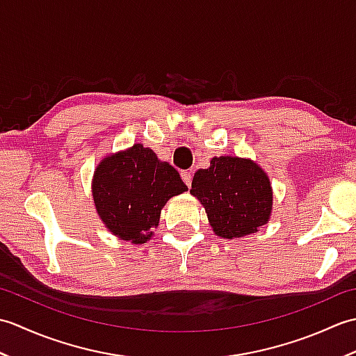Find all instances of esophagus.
<instances>
[{
    "mask_svg": "<svg viewBox=\"0 0 356 356\" xmlns=\"http://www.w3.org/2000/svg\"><path fill=\"white\" fill-rule=\"evenodd\" d=\"M180 176H182V180L185 182V185L190 188L191 186V182H193V176H191V171H182V174H180Z\"/></svg>",
    "mask_w": 356,
    "mask_h": 356,
    "instance_id": "esophagus-1",
    "label": "esophagus"
}]
</instances>
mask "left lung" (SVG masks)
<instances>
[{
  "instance_id": "1",
  "label": "left lung",
  "mask_w": 356,
  "mask_h": 356,
  "mask_svg": "<svg viewBox=\"0 0 356 356\" xmlns=\"http://www.w3.org/2000/svg\"><path fill=\"white\" fill-rule=\"evenodd\" d=\"M191 194L202 202L214 232L223 238L252 234L270 216L269 179L248 159L213 157L208 170L194 174Z\"/></svg>"
}]
</instances>
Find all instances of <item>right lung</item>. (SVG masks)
I'll list each match as a JSON object with an SVG mask.
<instances>
[{"instance_id":"add662e5","label":"right lung","mask_w":356,"mask_h":356,"mask_svg":"<svg viewBox=\"0 0 356 356\" xmlns=\"http://www.w3.org/2000/svg\"><path fill=\"white\" fill-rule=\"evenodd\" d=\"M186 190L177 170L140 143L105 157L93 179L97 214L115 236L134 245L149 240L165 203Z\"/></svg>"}]
</instances>
